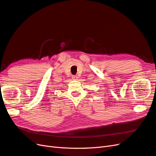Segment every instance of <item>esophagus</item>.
<instances>
[{"instance_id":"34e87169","label":"esophagus","mask_w":156,"mask_h":156,"mask_svg":"<svg viewBox=\"0 0 156 156\" xmlns=\"http://www.w3.org/2000/svg\"><path fill=\"white\" fill-rule=\"evenodd\" d=\"M78 76L76 75H74V76H73V77H72V78L73 79V80H78Z\"/></svg>"}]
</instances>
